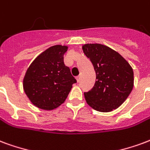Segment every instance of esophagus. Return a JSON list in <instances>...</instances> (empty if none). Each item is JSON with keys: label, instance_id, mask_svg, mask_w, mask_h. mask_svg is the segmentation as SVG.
Returning a JSON list of instances; mask_svg holds the SVG:
<instances>
[{"label": "esophagus", "instance_id": "obj_1", "mask_svg": "<svg viewBox=\"0 0 150 150\" xmlns=\"http://www.w3.org/2000/svg\"><path fill=\"white\" fill-rule=\"evenodd\" d=\"M76 81H77L79 82V81H80V76H76Z\"/></svg>", "mask_w": 150, "mask_h": 150}]
</instances>
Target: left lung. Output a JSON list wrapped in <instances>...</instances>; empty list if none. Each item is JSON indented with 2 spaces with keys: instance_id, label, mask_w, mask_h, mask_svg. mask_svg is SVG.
Listing matches in <instances>:
<instances>
[{
  "instance_id": "1",
  "label": "left lung",
  "mask_w": 150,
  "mask_h": 150,
  "mask_svg": "<svg viewBox=\"0 0 150 150\" xmlns=\"http://www.w3.org/2000/svg\"><path fill=\"white\" fill-rule=\"evenodd\" d=\"M82 49L94 67L97 80L93 87L84 93L87 103L99 112L117 109L133 89V69L118 52L110 47L100 44H86Z\"/></svg>"
}]
</instances>
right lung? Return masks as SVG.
<instances>
[{"label": "right lung", "instance_id": "right-lung-1", "mask_svg": "<svg viewBox=\"0 0 150 150\" xmlns=\"http://www.w3.org/2000/svg\"><path fill=\"white\" fill-rule=\"evenodd\" d=\"M67 46L54 45L40 53L26 71L23 87L29 100L40 109L51 110L67 98L76 80L64 63Z\"/></svg>", "mask_w": 150, "mask_h": 150}]
</instances>
